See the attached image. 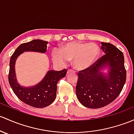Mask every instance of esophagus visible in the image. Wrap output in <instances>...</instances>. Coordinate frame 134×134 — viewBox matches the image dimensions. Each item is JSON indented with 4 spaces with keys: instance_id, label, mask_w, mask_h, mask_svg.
I'll return each instance as SVG.
<instances>
[{
    "instance_id": "obj_1",
    "label": "esophagus",
    "mask_w": 134,
    "mask_h": 134,
    "mask_svg": "<svg viewBox=\"0 0 134 134\" xmlns=\"http://www.w3.org/2000/svg\"><path fill=\"white\" fill-rule=\"evenodd\" d=\"M72 72H74V71H72V70H68L67 71V74H69V73H72Z\"/></svg>"
}]
</instances>
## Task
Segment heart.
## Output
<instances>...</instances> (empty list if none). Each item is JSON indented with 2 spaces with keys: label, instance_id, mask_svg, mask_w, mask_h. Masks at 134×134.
Returning <instances> with one entry per match:
<instances>
[{
  "label": "heart",
  "instance_id": "1",
  "mask_svg": "<svg viewBox=\"0 0 134 134\" xmlns=\"http://www.w3.org/2000/svg\"><path fill=\"white\" fill-rule=\"evenodd\" d=\"M100 54V48L96 43L86 42H68L62 46L61 50L54 49L52 58L56 63L65 64L69 60L73 59V67L78 71L91 68Z\"/></svg>",
  "mask_w": 134,
  "mask_h": 134
}]
</instances>
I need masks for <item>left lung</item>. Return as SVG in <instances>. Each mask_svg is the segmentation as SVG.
I'll return each mask as SVG.
<instances>
[{
    "label": "left lung",
    "mask_w": 134,
    "mask_h": 134,
    "mask_svg": "<svg viewBox=\"0 0 134 134\" xmlns=\"http://www.w3.org/2000/svg\"><path fill=\"white\" fill-rule=\"evenodd\" d=\"M105 54L87 70L79 71L76 94L89 108L103 107L119 95L126 78L123 53L114 45L101 42ZM108 69L107 73L104 70Z\"/></svg>",
    "instance_id": "1"
}]
</instances>
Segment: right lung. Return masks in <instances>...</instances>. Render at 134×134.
Returning <instances> with one entry per match:
<instances>
[{"label": "right lung", "instance_id": "right-lung-1", "mask_svg": "<svg viewBox=\"0 0 134 134\" xmlns=\"http://www.w3.org/2000/svg\"><path fill=\"white\" fill-rule=\"evenodd\" d=\"M48 42L42 40L32 41L20 45L11 56L8 75L9 85L13 91L22 102L35 108H43L50 105L55 99L57 83L66 75L67 70L49 71L44 78L36 85L23 87L17 81L15 73V63L17 58L24 52L32 51L45 53Z\"/></svg>", "mask_w": 134, "mask_h": 134}]
</instances>
